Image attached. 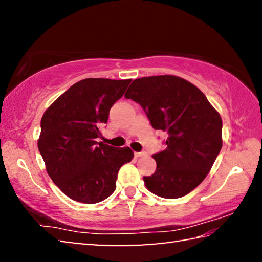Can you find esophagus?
I'll return each instance as SVG.
<instances>
[{
	"instance_id": "obj_1",
	"label": "esophagus",
	"mask_w": 262,
	"mask_h": 262,
	"mask_svg": "<svg viewBox=\"0 0 262 262\" xmlns=\"http://www.w3.org/2000/svg\"><path fill=\"white\" fill-rule=\"evenodd\" d=\"M147 155V152L145 151H140V152H135V157H143Z\"/></svg>"
}]
</instances>
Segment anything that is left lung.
I'll list each match as a JSON object with an SVG mask.
<instances>
[{
    "instance_id": "obj_1",
    "label": "left lung",
    "mask_w": 262,
    "mask_h": 262,
    "mask_svg": "<svg viewBox=\"0 0 262 262\" xmlns=\"http://www.w3.org/2000/svg\"><path fill=\"white\" fill-rule=\"evenodd\" d=\"M125 97L140 104L154 129L167 133L165 150L154 154L155 173L143 177L150 192L178 199L198 187L222 148V119L207 97L184 78L142 77Z\"/></svg>"
}]
</instances>
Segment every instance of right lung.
Masks as SVG:
<instances>
[{
    "instance_id": "1",
    "label": "right lung",
    "mask_w": 262,
    "mask_h": 262,
    "mask_svg": "<svg viewBox=\"0 0 262 262\" xmlns=\"http://www.w3.org/2000/svg\"><path fill=\"white\" fill-rule=\"evenodd\" d=\"M132 79L85 78L70 86L43 113L38 149L54 184L75 201L107 199L118 172L134 152L97 142L110 110Z\"/></svg>"
}]
</instances>
